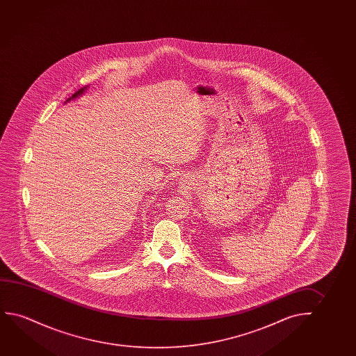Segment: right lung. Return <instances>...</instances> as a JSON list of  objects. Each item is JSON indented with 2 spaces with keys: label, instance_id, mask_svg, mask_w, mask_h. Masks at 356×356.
I'll return each instance as SVG.
<instances>
[{
  "label": "right lung",
  "instance_id": "right-lung-1",
  "mask_svg": "<svg viewBox=\"0 0 356 356\" xmlns=\"http://www.w3.org/2000/svg\"><path fill=\"white\" fill-rule=\"evenodd\" d=\"M88 86H85V88H80L79 91H76V92L74 93L73 96L72 97H69L67 101H65V103L69 102V101H72V99H75V98L80 97L81 95H83V92H86V90H88Z\"/></svg>",
  "mask_w": 356,
  "mask_h": 356
}]
</instances>
